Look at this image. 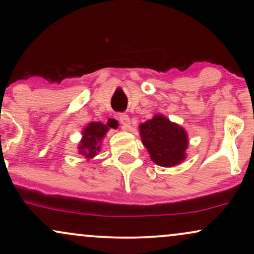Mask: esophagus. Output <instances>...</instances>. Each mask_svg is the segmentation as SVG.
<instances>
[{
    "instance_id": "obj_1",
    "label": "esophagus",
    "mask_w": 254,
    "mask_h": 254,
    "mask_svg": "<svg viewBox=\"0 0 254 254\" xmlns=\"http://www.w3.org/2000/svg\"><path fill=\"white\" fill-rule=\"evenodd\" d=\"M118 121H119V123L122 124V127H123L124 130H129L130 127H131L129 116H127V115H124V113H122V115H119Z\"/></svg>"
}]
</instances>
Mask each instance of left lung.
<instances>
[{
	"mask_svg": "<svg viewBox=\"0 0 254 254\" xmlns=\"http://www.w3.org/2000/svg\"><path fill=\"white\" fill-rule=\"evenodd\" d=\"M138 129L142 143L156 165L174 167L186 159L189 137L182 125L156 113L151 119L139 124Z\"/></svg>",
	"mask_w": 254,
	"mask_h": 254,
	"instance_id": "obj_1",
	"label": "left lung"
}]
</instances>
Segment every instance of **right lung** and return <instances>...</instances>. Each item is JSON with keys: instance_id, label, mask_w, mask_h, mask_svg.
Wrapping results in <instances>:
<instances>
[{"instance_id": "obj_1", "label": "right lung", "mask_w": 254, "mask_h": 254, "mask_svg": "<svg viewBox=\"0 0 254 254\" xmlns=\"http://www.w3.org/2000/svg\"><path fill=\"white\" fill-rule=\"evenodd\" d=\"M117 129L118 124L115 119H110L106 124L101 122H92L83 127L82 138L77 145V150L80 155L84 156V159L90 160L98 155L101 149V143L106 136L107 131Z\"/></svg>"}]
</instances>
